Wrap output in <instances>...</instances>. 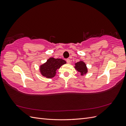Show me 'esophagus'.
<instances>
[{"label": "esophagus", "mask_w": 126, "mask_h": 126, "mask_svg": "<svg viewBox=\"0 0 126 126\" xmlns=\"http://www.w3.org/2000/svg\"><path fill=\"white\" fill-rule=\"evenodd\" d=\"M66 62L68 63H70V60L69 59H66Z\"/></svg>", "instance_id": "1"}]
</instances>
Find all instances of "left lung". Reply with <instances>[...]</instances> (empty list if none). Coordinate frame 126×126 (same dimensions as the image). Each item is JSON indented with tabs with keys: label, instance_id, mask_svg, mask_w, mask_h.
Listing matches in <instances>:
<instances>
[{
	"label": "left lung",
	"instance_id": "obj_1",
	"mask_svg": "<svg viewBox=\"0 0 126 126\" xmlns=\"http://www.w3.org/2000/svg\"><path fill=\"white\" fill-rule=\"evenodd\" d=\"M75 69L80 74L81 76H84L88 72V68L86 63L83 61H79L77 63H75Z\"/></svg>",
	"mask_w": 126,
	"mask_h": 126
}]
</instances>
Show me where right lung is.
Wrapping results in <instances>:
<instances>
[{
    "mask_svg": "<svg viewBox=\"0 0 126 126\" xmlns=\"http://www.w3.org/2000/svg\"><path fill=\"white\" fill-rule=\"evenodd\" d=\"M66 63V61L62 59L50 57L46 62L40 66V73L46 78H52L55 77L60 67Z\"/></svg>",
    "mask_w": 126,
    "mask_h": 126,
    "instance_id": "obj_1",
    "label": "right lung"
}]
</instances>
